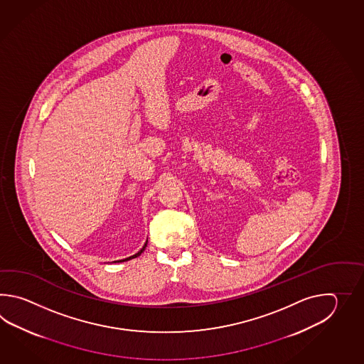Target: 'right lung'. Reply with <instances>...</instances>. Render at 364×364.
<instances>
[{
	"label": "right lung",
	"mask_w": 364,
	"mask_h": 364,
	"mask_svg": "<svg viewBox=\"0 0 364 364\" xmlns=\"http://www.w3.org/2000/svg\"><path fill=\"white\" fill-rule=\"evenodd\" d=\"M147 242L148 240H146V243H144V246H143V248L140 250L139 252H136L135 255L130 256V257H126V259H124V260H118V262H127V260H130V259H134V257H138V256L146 250V247H147Z\"/></svg>",
	"instance_id": "add662e5"
}]
</instances>
